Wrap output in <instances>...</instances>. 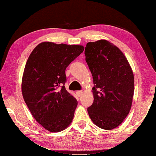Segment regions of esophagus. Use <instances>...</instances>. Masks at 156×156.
Wrapping results in <instances>:
<instances>
[{"mask_svg":"<svg viewBox=\"0 0 156 156\" xmlns=\"http://www.w3.org/2000/svg\"><path fill=\"white\" fill-rule=\"evenodd\" d=\"M82 93H83L82 91H77V92H76V94H77V96L79 97H81V95H82Z\"/></svg>","mask_w":156,"mask_h":156,"instance_id":"esophagus-1","label":"esophagus"}]
</instances>
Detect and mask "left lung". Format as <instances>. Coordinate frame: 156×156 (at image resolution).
<instances>
[{
  "instance_id": "obj_1",
  "label": "left lung",
  "mask_w": 156,
  "mask_h": 156,
  "mask_svg": "<svg viewBox=\"0 0 156 156\" xmlns=\"http://www.w3.org/2000/svg\"><path fill=\"white\" fill-rule=\"evenodd\" d=\"M85 55L94 83V101L88 108L89 116L101 129H114L124 121L132 107V70L122 51L105 40L88 42Z\"/></svg>"
}]
</instances>
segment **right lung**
Wrapping results in <instances>:
<instances>
[{
	"instance_id": "add662e5",
	"label": "right lung",
	"mask_w": 156,
	"mask_h": 156,
	"mask_svg": "<svg viewBox=\"0 0 156 156\" xmlns=\"http://www.w3.org/2000/svg\"><path fill=\"white\" fill-rule=\"evenodd\" d=\"M83 50L81 45L44 42L27 59L22 93L33 116L49 132L64 130L73 121L77 101L65 88V71Z\"/></svg>"
}]
</instances>
